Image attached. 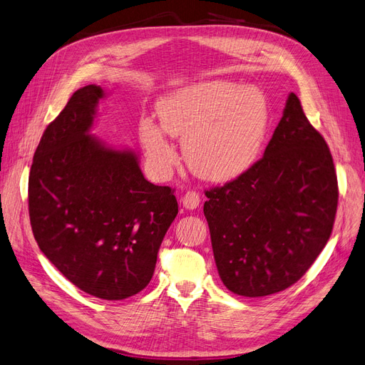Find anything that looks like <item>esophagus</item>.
Instances as JSON below:
<instances>
[{"mask_svg": "<svg viewBox=\"0 0 365 365\" xmlns=\"http://www.w3.org/2000/svg\"><path fill=\"white\" fill-rule=\"evenodd\" d=\"M182 205L185 209H195L200 205V195L195 191H187L183 197H182Z\"/></svg>", "mask_w": 365, "mask_h": 365, "instance_id": "34e87169", "label": "esophagus"}]
</instances>
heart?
<instances>
[{
	"label": "heart",
	"mask_w": 365,
	"mask_h": 365,
	"mask_svg": "<svg viewBox=\"0 0 365 365\" xmlns=\"http://www.w3.org/2000/svg\"><path fill=\"white\" fill-rule=\"evenodd\" d=\"M160 124L144 120L140 143L153 168L167 174L178 162L168 138L183 140L185 160L209 182H229L259 158L269 127L265 93L232 80H207L175 89L159 103Z\"/></svg>",
	"instance_id": "heart-1"
}]
</instances>
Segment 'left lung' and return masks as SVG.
I'll return each mask as SVG.
<instances>
[{
    "label": "left lung",
    "instance_id": "left-lung-1",
    "mask_svg": "<svg viewBox=\"0 0 365 365\" xmlns=\"http://www.w3.org/2000/svg\"><path fill=\"white\" fill-rule=\"evenodd\" d=\"M206 197L203 212L227 289L264 297L308 272L332 233L338 183L326 140L296 93L288 96L264 158Z\"/></svg>",
    "mask_w": 365,
    "mask_h": 365
}]
</instances>
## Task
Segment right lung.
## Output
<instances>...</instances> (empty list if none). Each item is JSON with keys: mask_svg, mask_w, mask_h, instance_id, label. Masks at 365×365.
<instances>
[{"mask_svg": "<svg viewBox=\"0 0 365 365\" xmlns=\"http://www.w3.org/2000/svg\"><path fill=\"white\" fill-rule=\"evenodd\" d=\"M101 86L73 93L46 127L29 178V212L41 252L93 297L123 300L155 273L163 237L179 212L171 187L150 183L133 150L91 135Z\"/></svg>", "mask_w": 365, "mask_h": 365, "instance_id": "1", "label": "right lung"}]
</instances>
